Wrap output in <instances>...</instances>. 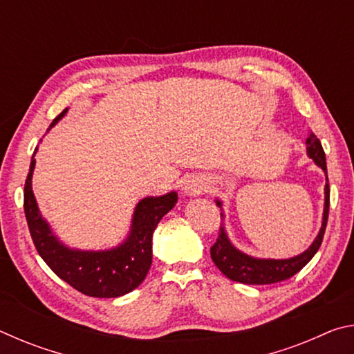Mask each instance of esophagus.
Returning a JSON list of instances; mask_svg holds the SVG:
<instances>
[{
    "instance_id": "34e87169",
    "label": "esophagus",
    "mask_w": 354,
    "mask_h": 354,
    "mask_svg": "<svg viewBox=\"0 0 354 354\" xmlns=\"http://www.w3.org/2000/svg\"><path fill=\"white\" fill-rule=\"evenodd\" d=\"M206 187L205 185H200V184H195V183H190V184H187L185 185V192H187V194H192V192H194V194H198V192H203L205 190Z\"/></svg>"
}]
</instances>
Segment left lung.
Masks as SVG:
<instances>
[{"mask_svg": "<svg viewBox=\"0 0 354 354\" xmlns=\"http://www.w3.org/2000/svg\"><path fill=\"white\" fill-rule=\"evenodd\" d=\"M308 156L314 162L322 167V170L326 175L325 185V209H323V221L319 236L315 237L313 245L304 251L290 259H257L248 254L239 251L234 245L230 242L226 236L223 226H220L217 242L211 247V257L218 270L232 281L243 284H273L281 283L292 278L293 274L298 273L306 263L313 259L314 254L319 251L323 236H325L326 223H328V212H329V184H328V170H326V158L323 151L320 140L317 139L314 133H309L306 139ZM217 205L221 207V203L217 200ZM223 217V214H220Z\"/></svg>", "mask_w": 354, "mask_h": 354, "instance_id": "left-lung-1", "label": "left lung"}]
</instances>
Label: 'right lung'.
Here are the masks:
<instances>
[{
  "instance_id": "add662e5",
  "label": "right lung",
  "mask_w": 354,
  "mask_h": 354,
  "mask_svg": "<svg viewBox=\"0 0 354 354\" xmlns=\"http://www.w3.org/2000/svg\"><path fill=\"white\" fill-rule=\"evenodd\" d=\"M67 111L59 113L50 128L55 127ZM34 165L32 156L25 183V215L35 250L46 266L73 289L88 297L115 298L139 287L151 267L153 232L160 218L176 205V192L162 196H148L139 201L129 236L117 248L106 251L71 250L57 241L39 212L32 194Z\"/></svg>"
}]
</instances>
